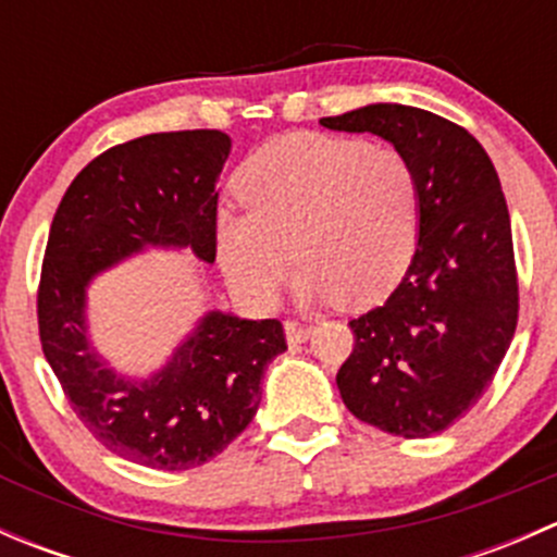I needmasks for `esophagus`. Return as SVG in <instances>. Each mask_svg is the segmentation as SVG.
Masks as SVG:
<instances>
[{"label":"esophagus","instance_id":"34e87169","mask_svg":"<svg viewBox=\"0 0 557 557\" xmlns=\"http://www.w3.org/2000/svg\"><path fill=\"white\" fill-rule=\"evenodd\" d=\"M312 334V325L299 323V320H285V336H288L290 345H299V342H307Z\"/></svg>","mask_w":557,"mask_h":557}]
</instances>
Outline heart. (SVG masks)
<instances>
[{
    "label": "heart",
    "mask_w": 557,
    "mask_h": 557,
    "mask_svg": "<svg viewBox=\"0 0 557 557\" xmlns=\"http://www.w3.org/2000/svg\"><path fill=\"white\" fill-rule=\"evenodd\" d=\"M245 210L218 215V261L250 307H272L301 261L296 296L350 310L380 301L418 243L420 188L396 148L299 132L258 148L237 172Z\"/></svg>",
    "instance_id": "obj_1"
}]
</instances>
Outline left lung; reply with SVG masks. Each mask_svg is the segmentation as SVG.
<instances>
[{
  "instance_id": "obj_1",
  "label": "left lung",
  "mask_w": 557,
  "mask_h": 557,
  "mask_svg": "<svg viewBox=\"0 0 557 557\" xmlns=\"http://www.w3.org/2000/svg\"><path fill=\"white\" fill-rule=\"evenodd\" d=\"M320 126L377 134L418 177L412 263L383 307L350 320L356 345L336 387L363 423L425 440L474 407L518 325L512 223L496 166L466 128L420 107L367 104Z\"/></svg>"
}]
</instances>
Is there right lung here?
<instances>
[{
    "label": "right lung",
    "instance_id": "obj_1",
    "mask_svg": "<svg viewBox=\"0 0 557 557\" xmlns=\"http://www.w3.org/2000/svg\"><path fill=\"white\" fill-rule=\"evenodd\" d=\"M232 153L218 128L115 145L66 188L45 247L39 342L81 423L110 453L183 471L226 450L261 404V377L288 350L280 320L207 312L145 380L110 369L88 342L86 290L97 274L148 247H190L215 261V185Z\"/></svg>",
    "mask_w": 557,
    "mask_h": 557
}]
</instances>
